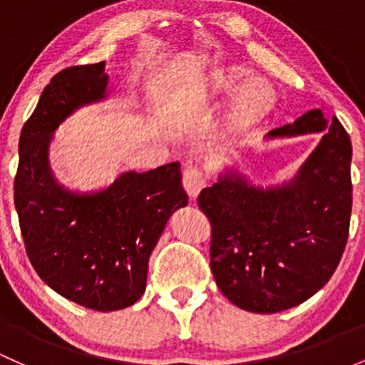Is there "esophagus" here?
Returning a JSON list of instances; mask_svg holds the SVG:
<instances>
[{
	"instance_id": "34e87169",
	"label": "esophagus",
	"mask_w": 365,
	"mask_h": 365,
	"mask_svg": "<svg viewBox=\"0 0 365 365\" xmlns=\"http://www.w3.org/2000/svg\"><path fill=\"white\" fill-rule=\"evenodd\" d=\"M182 186L184 191L187 193V197L195 200L200 195V191L205 187V178H203L202 170L198 167L187 165L184 168V178H182Z\"/></svg>"
}]
</instances>
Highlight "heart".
Wrapping results in <instances>:
<instances>
[{
  "mask_svg": "<svg viewBox=\"0 0 365 365\" xmlns=\"http://www.w3.org/2000/svg\"><path fill=\"white\" fill-rule=\"evenodd\" d=\"M247 66L222 62L198 78L191 87L190 103L195 108L205 106L219 96L231 97L217 123V135L222 143L233 144L249 135L272 115L278 96L277 90L262 76H251Z\"/></svg>",
  "mask_w": 365,
  "mask_h": 365,
  "instance_id": "b5f03b06",
  "label": "heart"
}]
</instances>
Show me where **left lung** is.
<instances>
[{
	"mask_svg": "<svg viewBox=\"0 0 365 365\" xmlns=\"http://www.w3.org/2000/svg\"><path fill=\"white\" fill-rule=\"evenodd\" d=\"M307 134L322 139L287 181L261 186L230 165L198 197L212 226L215 284L247 312L277 313L304 303L343 256L351 215V140L343 125L309 109L264 139Z\"/></svg>",
	"mask_w": 365,
	"mask_h": 365,
	"instance_id": "obj_1",
	"label": "left lung"
}]
</instances>
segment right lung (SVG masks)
Listing matches in <instances>:
<instances>
[{
    "mask_svg": "<svg viewBox=\"0 0 365 365\" xmlns=\"http://www.w3.org/2000/svg\"><path fill=\"white\" fill-rule=\"evenodd\" d=\"M106 62L57 73L22 127L15 209L27 256L66 299L97 312L132 307L146 291L148 262L168 217L187 205L181 163L128 170L108 186L69 190L50 167L53 132L83 106L109 97Z\"/></svg>",
    "mask_w": 365,
    "mask_h": 365,
    "instance_id": "add662e5",
    "label": "right lung"
}]
</instances>
